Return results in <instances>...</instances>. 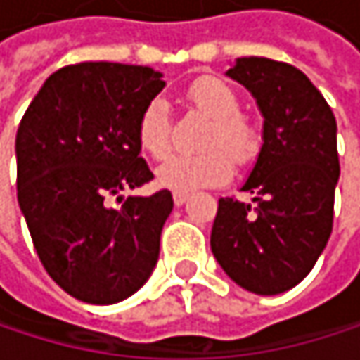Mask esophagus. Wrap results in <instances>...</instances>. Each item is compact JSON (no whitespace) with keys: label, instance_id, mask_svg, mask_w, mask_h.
Here are the masks:
<instances>
[{"label":"esophagus","instance_id":"34e87169","mask_svg":"<svg viewBox=\"0 0 360 360\" xmlns=\"http://www.w3.org/2000/svg\"><path fill=\"white\" fill-rule=\"evenodd\" d=\"M187 200H189V193H185V191H175V193H173V202H175V206H183Z\"/></svg>","mask_w":360,"mask_h":360}]
</instances>
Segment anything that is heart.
<instances>
[{
    "label": "heart",
    "mask_w": 360,
    "mask_h": 360,
    "mask_svg": "<svg viewBox=\"0 0 360 360\" xmlns=\"http://www.w3.org/2000/svg\"><path fill=\"white\" fill-rule=\"evenodd\" d=\"M185 100L206 114L210 127L202 139L200 154H173L156 167L158 185L173 191L217 187L231 179L233 160L250 165L260 150V135L242 114L240 98L229 83L217 77H200L185 89ZM137 143L154 158L171 148V112L162 98H152L137 118Z\"/></svg>",
    "instance_id": "heart-1"
}]
</instances>
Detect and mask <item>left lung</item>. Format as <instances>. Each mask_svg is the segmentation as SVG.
I'll list each match as a JSON object with an SVG mask.
<instances>
[{"mask_svg": "<svg viewBox=\"0 0 360 360\" xmlns=\"http://www.w3.org/2000/svg\"><path fill=\"white\" fill-rule=\"evenodd\" d=\"M227 75L262 112V148L242 187L256 206L221 198L210 248L238 285L273 296L311 273L331 236L340 177L335 116L292 64L250 56L238 58Z\"/></svg>", "mask_w": 360, "mask_h": 360, "instance_id": "8db88e82", "label": "left lung"}]
</instances>
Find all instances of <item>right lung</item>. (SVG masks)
Masks as SVG:
<instances>
[{
    "mask_svg": "<svg viewBox=\"0 0 360 360\" xmlns=\"http://www.w3.org/2000/svg\"><path fill=\"white\" fill-rule=\"evenodd\" d=\"M162 87L150 66L70 64L43 83L18 124V204L41 264L77 300L120 302L158 262L171 191L129 195L116 209L109 200L154 179L135 129Z\"/></svg>",
    "mask_w": 360,
    "mask_h": 360,
    "instance_id": "1",
    "label": "right lung"
}]
</instances>
